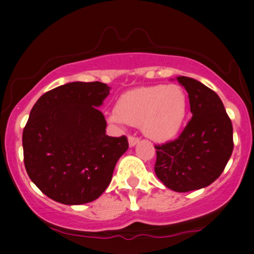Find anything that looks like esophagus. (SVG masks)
Returning <instances> with one entry per match:
<instances>
[{
    "label": "esophagus",
    "mask_w": 254,
    "mask_h": 254,
    "mask_svg": "<svg viewBox=\"0 0 254 254\" xmlns=\"http://www.w3.org/2000/svg\"><path fill=\"white\" fill-rule=\"evenodd\" d=\"M138 138L137 137H134V136H129L128 137V144H129V147H135L138 143Z\"/></svg>",
    "instance_id": "obj_1"
}]
</instances>
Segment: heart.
Segmentation results:
<instances>
[{
  "label": "heart",
  "instance_id": "heart-1",
  "mask_svg": "<svg viewBox=\"0 0 254 254\" xmlns=\"http://www.w3.org/2000/svg\"><path fill=\"white\" fill-rule=\"evenodd\" d=\"M189 98L182 86L152 85L124 93L109 117L113 124L141 125L142 133L158 143L175 138L185 124Z\"/></svg>",
  "mask_w": 254,
  "mask_h": 254
}]
</instances>
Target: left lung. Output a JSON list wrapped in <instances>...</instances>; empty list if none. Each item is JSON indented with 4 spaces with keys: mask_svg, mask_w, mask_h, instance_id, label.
Here are the masks:
<instances>
[{
    "mask_svg": "<svg viewBox=\"0 0 254 254\" xmlns=\"http://www.w3.org/2000/svg\"><path fill=\"white\" fill-rule=\"evenodd\" d=\"M189 93L192 119L177 140L156 145L155 172L175 192L209 186L227 165L234 149L232 124L213 90L196 79L178 76Z\"/></svg>",
    "mask_w": 254,
    "mask_h": 254,
    "instance_id": "1",
    "label": "left lung"
}]
</instances>
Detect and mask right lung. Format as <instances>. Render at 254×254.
Wrapping results in <instances>:
<instances>
[{
  "label": "right lung",
  "mask_w": 254,
  "mask_h": 254,
  "mask_svg": "<svg viewBox=\"0 0 254 254\" xmlns=\"http://www.w3.org/2000/svg\"><path fill=\"white\" fill-rule=\"evenodd\" d=\"M102 82H70L44 93L23 130L24 164L45 195L64 204L98 199L110 185L126 136L106 135Z\"/></svg>",
  "instance_id": "obj_1"
}]
</instances>
